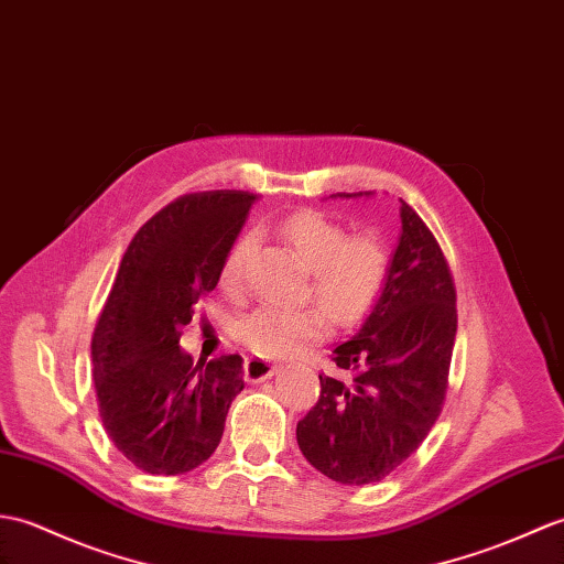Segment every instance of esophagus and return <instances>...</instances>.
Wrapping results in <instances>:
<instances>
[{"label":"esophagus","instance_id":"1","mask_svg":"<svg viewBox=\"0 0 564 564\" xmlns=\"http://www.w3.org/2000/svg\"><path fill=\"white\" fill-rule=\"evenodd\" d=\"M281 370V365H276L269 358H247L245 360V379L247 382H264V379L273 377Z\"/></svg>","mask_w":564,"mask_h":564}]
</instances>
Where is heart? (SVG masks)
<instances>
[{
    "label": "heart",
    "instance_id": "1",
    "mask_svg": "<svg viewBox=\"0 0 564 564\" xmlns=\"http://www.w3.org/2000/svg\"><path fill=\"white\" fill-rule=\"evenodd\" d=\"M281 235L305 261L310 293L336 324L358 322L375 307L389 276V254L382 242L346 238V230L319 212H297L285 218ZM252 247V235H242L223 261L220 283L230 291L242 283ZM326 314L319 307L264 305L235 322V338L257 356L288 358L319 341L326 332Z\"/></svg>",
    "mask_w": 564,
    "mask_h": 564
}]
</instances>
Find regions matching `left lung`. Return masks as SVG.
Returning <instances> with one entry per match:
<instances>
[{
  "label": "left lung",
  "mask_w": 564,
  "mask_h": 564,
  "mask_svg": "<svg viewBox=\"0 0 564 564\" xmlns=\"http://www.w3.org/2000/svg\"><path fill=\"white\" fill-rule=\"evenodd\" d=\"M372 192H338L358 199ZM401 235L382 295L360 329L334 348L336 370L297 423L305 459L336 482L389 476L421 447L447 394L456 291L435 235L401 199Z\"/></svg>",
  "instance_id": "1"
}]
</instances>
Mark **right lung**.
<instances>
[{
	"label": "right lung",
	"instance_id": "right-lung-1",
	"mask_svg": "<svg viewBox=\"0 0 564 564\" xmlns=\"http://www.w3.org/2000/svg\"><path fill=\"white\" fill-rule=\"evenodd\" d=\"M254 199L216 189L161 208L129 242L100 312L90 360L102 425L147 474L177 476L204 464L245 389L240 356L194 362L180 336L216 288Z\"/></svg>",
	"mask_w": 564,
	"mask_h": 564
}]
</instances>
